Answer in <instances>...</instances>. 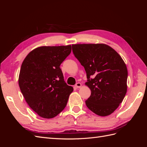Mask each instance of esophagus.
<instances>
[{
  "instance_id": "34e87169",
  "label": "esophagus",
  "mask_w": 147,
  "mask_h": 147,
  "mask_svg": "<svg viewBox=\"0 0 147 147\" xmlns=\"http://www.w3.org/2000/svg\"><path fill=\"white\" fill-rule=\"evenodd\" d=\"M75 87H76L77 88H81L82 87V84L80 83H76V84H75Z\"/></svg>"
}]
</instances>
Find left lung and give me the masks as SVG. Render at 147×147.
I'll return each mask as SVG.
<instances>
[{
	"label": "left lung",
	"instance_id": "1",
	"mask_svg": "<svg viewBox=\"0 0 147 147\" xmlns=\"http://www.w3.org/2000/svg\"><path fill=\"white\" fill-rule=\"evenodd\" d=\"M75 56L84 67L91 94L87 107L100 117L112 114L127 92V70L122 57L104 43L72 45Z\"/></svg>",
	"mask_w": 147,
	"mask_h": 147
}]
</instances>
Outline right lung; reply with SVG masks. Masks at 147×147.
<instances>
[{
  "instance_id": "obj_1",
  "label": "right lung",
  "mask_w": 147,
  "mask_h": 147,
  "mask_svg": "<svg viewBox=\"0 0 147 147\" xmlns=\"http://www.w3.org/2000/svg\"><path fill=\"white\" fill-rule=\"evenodd\" d=\"M72 50L66 46H42L34 49L22 63L18 83L30 107L43 118H53L63 111L72 86L64 81L60 65Z\"/></svg>"
}]
</instances>
